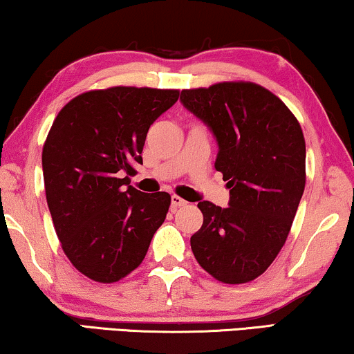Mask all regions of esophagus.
<instances>
[{
	"label": "esophagus",
	"instance_id": "1",
	"mask_svg": "<svg viewBox=\"0 0 354 354\" xmlns=\"http://www.w3.org/2000/svg\"><path fill=\"white\" fill-rule=\"evenodd\" d=\"M185 205H187V201L183 200V198L177 196V195H172V198H171V207H172V211H176L177 207H182V206H185Z\"/></svg>",
	"mask_w": 354,
	"mask_h": 354
}]
</instances>
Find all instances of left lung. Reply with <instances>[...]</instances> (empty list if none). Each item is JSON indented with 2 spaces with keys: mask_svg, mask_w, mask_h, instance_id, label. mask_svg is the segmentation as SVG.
<instances>
[{
  "mask_svg": "<svg viewBox=\"0 0 354 354\" xmlns=\"http://www.w3.org/2000/svg\"><path fill=\"white\" fill-rule=\"evenodd\" d=\"M185 108L216 137V171L229 207L200 201L190 245L198 264L224 283H246L272 264L292 229L306 183V145L297 118L253 82L182 90Z\"/></svg>",
  "mask_w": 354,
  "mask_h": 354,
  "instance_id": "obj_1",
  "label": "left lung"
}]
</instances>
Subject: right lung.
Here are the masks:
<instances>
[{
    "label": "right lung",
    "mask_w": 354,
    "mask_h": 354,
    "mask_svg": "<svg viewBox=\"0 0 354 354\" xmlns=\"http://www.w3.org/2000/svg\"><path fill=\"white\" fill-rule=\"evenodd\" d=\"M177 100L178 90L148 86L91 90L51 125L41 153L48 207L62 251L95 282H118L137 269L166 219L169 193L129 183L143 164L148 129Z\"/></svg>",
    "instance_id": "add662e5"
}]
</instances>
